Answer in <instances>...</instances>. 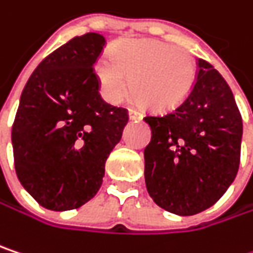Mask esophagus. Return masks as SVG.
Here are the masks:
<instances>
[{"mask_svg": "<svg viewBox=\"0 0 253 253\" xmlns=\"http://www.w3.org/2000/svg\"><path fill=\"white\" fill-rule=\"evenodd\" d=\"M128 117H130V120H142V113L134 110V108H130L128 110Z\"/></svg>", "mask_w": 253, "mask_h": 253, "instance_id": "obj_1", "label": "esophagus"}]
</instances>
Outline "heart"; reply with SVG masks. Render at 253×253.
Instances as JSON below:
<instances>
[{
  "label": "heart",
  "mask_w": 253,
  "mask_h": 253,
  "mask_svg": "<svg viewBox=\"0 0 253 253\" xmlns=\"http://www.w3.org/2000/svg\"><path fill=\"white\" fill-rule=\"evenodd\" d=\"M94 71L108 103H120L131 84L134 97L156 111L184 103L197 80V65L188 50L145 39L117 42L111 56L97 59Z\"/></svg>",
  "instance_id": "b5f03b06"
}]
</instances>
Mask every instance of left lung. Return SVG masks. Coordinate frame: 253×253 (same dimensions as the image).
I'll return each instance as SVG.
<instances>
[{
    "label": "left lung",
    "instance_id": "left-lung-1",
    "mask_svg": "<svg viewBox=\"0 0 253 253\" xmlns=\"http://www.w3.org/2000/svg\"><path fill=\"white\" fill-rule=\"evenodd\" d=\"M191 94L167 114H148L145 182L152 200L178 216L211 207L236 178L242 116L224 78L206 60Z\"/></svg>",
    "mask_w": 253,
    "mask_h": 253
}]
</instances>
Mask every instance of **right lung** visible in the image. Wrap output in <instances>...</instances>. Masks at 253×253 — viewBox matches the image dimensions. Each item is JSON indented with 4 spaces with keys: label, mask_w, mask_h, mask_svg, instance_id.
<instances>
[{
    "label": "right lung",
    "mask_w": 253,
    "mask_h": 253,
    "mask_svg": "<svg viewBox=\"0 0 253 253\" xmlns=\"http://www.w3.org/2000/svg\"><path fill=\"white\" fill-rule=\"evenodd\" d=\"M104 36L71 39L29 78L11 130L18 181L49 210L84 206L103 184L105 161L128 122L126 108L100 95L94 63Z\"/></svg>",
    "instance_id": "right-lung-1"
}]
</instances>
